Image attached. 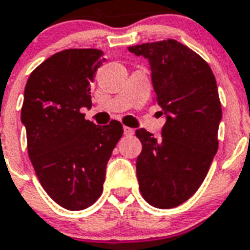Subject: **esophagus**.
I'll use <instances>...</instances> for the list:
<instances>
[{
	"instance_id": "esophagus-1",
	"label": "esophagus",
	"mask_w": 250,
	"mask_h": 250,
	"mask_svg": "<svg viewBox=\"0 0 250 250\" xmlns=\"http://www.w3.org/2000/svg\"><path fill=\"white\" fill-rule=\"evenodd\" d=\"M124 134H125V135H127V137H130V135H133L134 134V129H131V127H127V126H124Z\"/></svg>"
}]
</instances>
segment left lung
Here are the masks:
<instances>
[{"mask_svg": "<svg viewBox=\"0 0 250 250\" xmlns=\"http://www.w3.org/2000/svg\"><path fill=\"white\" fill-rule=\"evenodd\" d=\"M148 60L166 123L161 137L138 129L140 193L156 208H174L198 190L217 152L222 110L216 79L201 56L174 39L127 47Z\"/></svg>", "mask_w": 250, "mask_h": 250, "instance_id": "8db88e82", "label": "left lung"}]
</instances>
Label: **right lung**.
<instances>
[{
	"mask_svg": "<svg viewBox=\"0 0 250 250\" xmlns=\"http://www.w3.org/2000/svg\"><path fill=\"white\" fill-rule=\"evenodd\" d=\"M106 59L94 48L65 49L48 57L26 82L21 123L39 183L70 211L92 206L103 191L106 166L123 125L101 126L84 119L90 85Z\"/></svg>",
	"mask_w": 250,
	"mask_h": 250,
	"instance_id": "1",
	"label": "right lung"
}]
</instances>
